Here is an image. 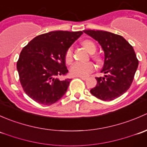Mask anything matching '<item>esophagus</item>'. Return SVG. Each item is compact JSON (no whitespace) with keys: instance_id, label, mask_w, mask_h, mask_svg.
I'll return each instance as SVG.
<instances>
[{"instance_id":"1","label":"esophagus","mask_w":147,"mask_h":147,"mask_svg":"<svg viewBox=\"0 0 147 147\" xmlns=\"http://www.w3.org/2000/svg\"><path fill=\"white\" fill-rule=\"evenodd\" d=\"M78 78H80V79H82V80H87V78H84V77H78Z\"/></svg>"}]
</instances>
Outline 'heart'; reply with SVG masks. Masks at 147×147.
Listing matches in <instances>:
<instances>
[{"label":"heart","instance_id":"1","mask_svg":"<svg viewBox=\"0 0 147 147\" xmlns=\"http://www.w3.org/2000/svg\"><path fill=\"white\" fill-rule=\"evenodd\" d=\"M82 45L90 54H93L95 53L96 45L92 41L90 40H85L82 41ZM72 56H73V49H72V47H69L65 53V62L67 64L72 62ZM94 59L97 63L100 61V59L97 56H94ZM93 70H94V65L92 63H83L76 62L71 66L70 69H69V72L71 75H74V76L87 77Z\"/></svg>","mask_w":147,"mask_h":147}]
</instances>
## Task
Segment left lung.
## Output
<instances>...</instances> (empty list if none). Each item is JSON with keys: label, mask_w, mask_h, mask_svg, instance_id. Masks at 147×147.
Here are the masks:
<instances>
[{"label": "left lung", "mask_w": 147, "mask_h": 147, "mask_svg": "<svg viewBox=\"0 0 147 147\" xmlns=\"http://www.w3.org/2000/svg\"><path fill=\"white\" fill-rule=\"evenodd\" d=\"M100 43L105 53L101 72L105 77L95 78L97 85L90 90L92 95L111 101L125 93L131 86L139 60L133 47L122 36L103 30H84Z\"/></svg>", "instance_id": "left-lung-1"}]
</instances>
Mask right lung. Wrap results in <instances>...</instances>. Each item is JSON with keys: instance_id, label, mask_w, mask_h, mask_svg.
Instances as JSON below:
<instances>
[{"instance_id": "add662e5", "label": "right lung", "mask_w": 147, "mask_h": 147, "mask_svg": "<svg viewBox=\"0 0 147 147\" xmlns=\"http://www.w3.org/2000/svg\"><path fill=\"white\" fill-rule=\"evenodd\" d=\"M82 33L52 31L35 37L23 47L17 69L20 84L28 97L41 105H50L64 95L72 80L58 78L68 72L65 53Z\"/></svg>"}]
</instances>
